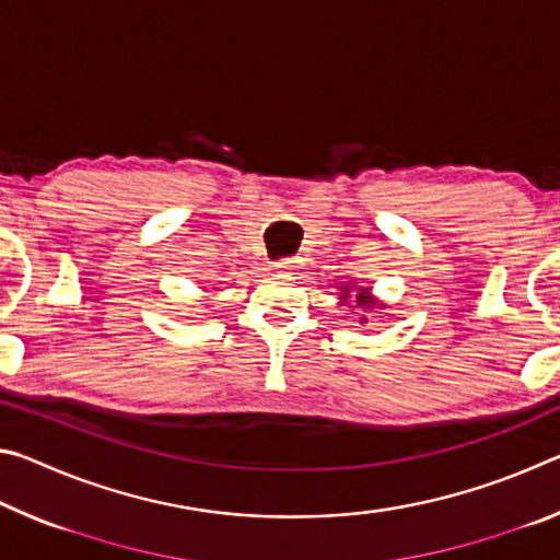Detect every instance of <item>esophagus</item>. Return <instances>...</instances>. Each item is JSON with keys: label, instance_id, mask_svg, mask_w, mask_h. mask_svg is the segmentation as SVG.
Segmentation results:
<instances>
[{"label": "esophagus", "instance_id": "1", "mask_svg": "<svg viewBox=\"0 0 560 560\" xmlns=\"http://www.w3.org/2000/svg\"><path fill=\"white\" fill-rule=\"evenodd\" d=\"M296 259H293V257H287V259H281V261H277V269L279 271H293V269H296Z\"/></svg>", "mask_w": 560, "mask_h": 560}]
</instances>
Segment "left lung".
<instances>
[{
    "label": "left lung",
    "mask_w": 560,
    "mask_h": 560,
    "mask_svg": "<svg viewBox=\"0 0 560 560\" xmlns=\"http://www.w3.org/2000/svg\"><path fill=\"white\" fill-rule=\"evenodd\" d=\"M340 289H343V293H340V299H343V301H348L350 299V289L348 287H340ZM375 306V299L371 296V291H368V289H358V293H355V308H373ZM365 320L368 318H360V324H365Z\"/></svg>",
    "instance_id": "8db88e82"
}]
</instances>
